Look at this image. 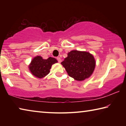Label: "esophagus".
I'll use <instances>...</instances> for the list:
<instances>
[{
    "instance_id": "1",
    "label": "esophagus",
    "mask_w": 126,
    "mask_h": 126,
    "mask_svg": "<svg viewBox=\"0 0 126 126\" xmlns=\"http://www.w3.org/2000/svg\"><path fill=\"white\" fill-rule=\"evenodd\" d=\"M57 60L58 61V62L59 63H61V62H62V59H61V58H59V57H57Z\"/></svg>"
}]
</instances>
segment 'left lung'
Segmentation results:
<instances>
[{
    "mask_svg": "<svg viewBox=\"0 0 126 126\" xmlns=\"http://www.w3.org/2000/svg\"><path fill=\"white\" fill-rule=\"evenodd\" d=\"M68 75L77 80L89 78L94 69L95 62L93 56L86 52L72 50L61 63Z\"/></svg>",
    "mask_w": 126,
    "mask_h": 126,
    "instance_id": "1",
    "label": "left lung"
}]
</instances>
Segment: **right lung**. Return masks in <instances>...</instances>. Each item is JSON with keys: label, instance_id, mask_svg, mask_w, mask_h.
<instances>
[{"label": "right lung", "instance_id": "right-lung-1", "mask_svg": "<svg viewBox=\"0 0 126 126\" xmlns=\"http://www.w3.org/2000/svg\"><path fill=\"white\" fill-rule=\"evenodd\" d=\"M57 62V59L52 57L44 59L41 57L37 56L32 61L29 69L34 76L41 78L49 74L52 64Z\"/></svg>", "mask_w": 126, "mask_h": 126}]
</instances>
